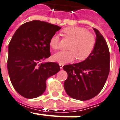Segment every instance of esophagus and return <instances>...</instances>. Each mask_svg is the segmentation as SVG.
Segmentation results:
<instances>
[{
  "mask_svg": "<svg viewBox=\"0 0 120 120\" xmlns=\"http://www.w3.org/2000/svg\"><path fill=\"white\" fill-rule=\"evenodd\" d=\"M63 67H64V64H60V68H61V69H62V68H63Z\"/></svg>",
  "mask_w": 120,
  "mask_h": 120,
  "instance_id": "esophagus-1",
  "label": "esophagus"
}]
</instances>
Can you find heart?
Here are the masks:
<instances>
[{"mask_svg": "<svg viewBox=\"0 0 120 120\" xmlns=\"http://www.w3.org/2000/svg\"><path fill=\"white\" fill-rule=\"evenodd\" d=\"M65 35L73 40L69 46L70 50H61L52 56L55 62L59 64L72 62L77 57L80 61L86 60L90 56L94 50L96 38L94 34L89 32L86 27L80 26H69L64 28ZM60 39L58 34H55L50 40L49 45L53 49L59 47Z\"/></svg>", "mask_w": 120, "mask_h": 120, "instance_id": "b5f03b06", "label": "heart"}]
</instances>
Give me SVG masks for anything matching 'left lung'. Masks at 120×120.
Here are the masks:
<instances>
[{
  "instance_id": "obj_1",
  "label": "left lung",
  "mask_w": 120,
  "mask_h": 120,
  "mask_svg": "<svg viewBox=\"0 0 120 120\" xmlns=\"http://www.w3.org/2000/svg\"><path fill=\"white\" fill-rule=\"evenodd\" d=\"M96 44L90 56L80 63L63 67L68 77L64 82L67 94L77 100L90 99L100 93L108 77L110 55L106 40L94 28Z\"/></svg>"
}]
</instances>
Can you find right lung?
<instances>
[{"label": "right lung", "mask_w": 120, "mask_h": 120, "mask_svg": "<svg viewBox=\"0 0 120 120\" xmlns=\"http://www.w3.org/2000/svg\"><path fill=\"white\" fill-rule=\"evenodd\" d=\"M61 27L34 20L20 26L8 47L7 70L15 90L26 98L40 96L46 80L60 70L56 62L40 63L50 56L49 42Z\"/></svg>", "instance_id": "add662e5"}]
</instances>
